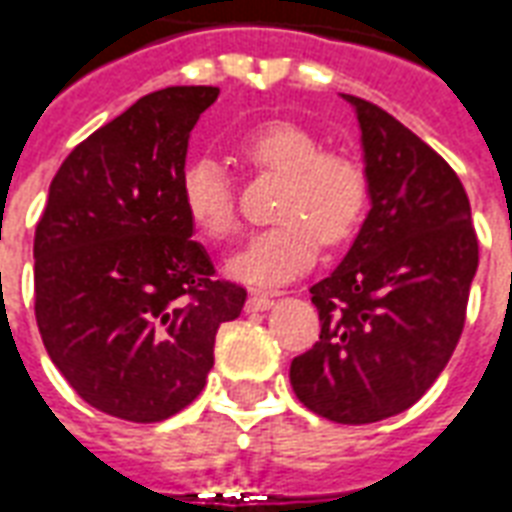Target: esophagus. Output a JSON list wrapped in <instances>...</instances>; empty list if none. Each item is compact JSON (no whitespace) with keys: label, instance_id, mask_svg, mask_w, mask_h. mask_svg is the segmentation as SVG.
<instances>
[{"label":"esophagus","instance_id":"esophagus-1","mask_svg":"<svg viewBox=\"0 0 512 512\" xmlns=\"http://www.w3.org/2000/svg\"><path fill=\"white\" fill-rule=\"evenodd\" d=\"M271 306H274V295L268 293H252L246 298V309L249 312H266Z\"/></svg>","mask_w":512,"mask_h":512}]
</instances>
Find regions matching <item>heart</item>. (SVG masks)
<instances>
[{
  "label": "heart",
  "instance_id": "b5f03b06",
  "mask_svg": "<svg viewBox=\"0 0 512 512\" xmlns=\"http://www.w3.org/2000/svg\"><path fill=\"white\" fill-rule=\"evenodd\" d=\"M238 154L285 176L276 217L227 257L225 271L252 287H279L312 268L320 241L339 244L355 233L369 200V179L355 157L325 151L323 140L293 121H266L238 140ZM181 203L206 238L236 227V195L217 157H195L181 173Z\"/></svg>",
  "mask_w": 512,
  "mask_h": 512
}]
</instances>
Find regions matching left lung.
Listing matches in <instances>:
<instances>
[{
    "instance_id": "left-lung-1",
    "label": "left lung",
    "mask_w": 512,
    "mask_h": 512,
    "mask_svg": "<svg viewBox=\"0 0 512 512\" xmlns=\"http://www.w3.org/2000/svg\"><path fill=\"white\" fill-rule=\"evenodd\" d=\"M361 127L369 214L331 274L312 285L320 342L290 363L304 407L377 423L429 391L464 328L478 238L461 181L391 113L344 94Z\"/></svg>"
}]
</instances>
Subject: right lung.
I'll return each mask as SVG.
<instances>
[{
    "label": "right lung",
    "mask_w": 512,
    "mask_h": 512,
    "mask_svg": "<svg viewBox=\"0 0 512 512\" xmlns=\"http://www.w3.org/2000/svg\"><path fill=\"white\" fill-rule=\"evenodd\" d=\"M217 86H168L89 135L56 170L34 233V317L94 410L157 423L198 399L246 290L214 279L181 203L189 132Z\"/></svg>",
    "instance_id": "right-lung-1"
}]
</instances>
